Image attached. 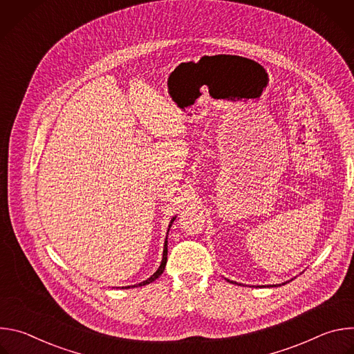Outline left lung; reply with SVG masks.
<instances>
[{"label":"left lung","instance_id":"8db88e82","mask_svg":"<svg viewBox=\"0 0 354 354\" xmlns=\"http://www.w3.org/2000/svg\"><path fill=\"white\" fill-rule=\"evenodd\" d=\"M227 281H230V283H232V284H238V286H242L241 283H236V281H234V280H228V279H225ZM291 280H294V279H291ZM291 280H288V281H291ZM288 281H286V283H288ZM286 283H281V284H286ZM281 284H272V286H268V287H277V286H281Z\"/></svg>","mask_w":354,"mask_h":354}]
</instances>
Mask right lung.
I'll list each match as a JSON object with an SVG mask.
<instances>
[{
    "mask_svg": "<svg viewBox=\"0 0 354 354\" xmlns=\"http://www.w3.org/2000/svg\"><path fill=\"white\" fill-rule=\"evenodd\" d=\"M176 220V216L175 217H172V220H171V223H169V225H168V231H167V238H165V242H164V250H162V261H161V265H160V268L157 269V272L151 276V277H148L147 280H144V281H141V283H138V284H134V286H126V287H122V288H133V287H141V286H145V284H149V283H153L154 280H157L162 273H164V270H165V266H167V257H168V232H169V230H171V227H172V224H174V221Z\"/></svg>",
    "mask_w": 354,
    "mask_h": 354,
    "instance_id": "right-lung-1",
    "label": "right lung"
}]
</instances>
